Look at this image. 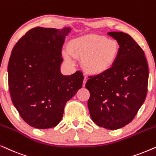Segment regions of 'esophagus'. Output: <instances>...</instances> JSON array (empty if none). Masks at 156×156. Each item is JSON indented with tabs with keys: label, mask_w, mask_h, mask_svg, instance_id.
I'll return each instance as SVG.
<instances>
[{
	"label": "esophagus",
	"mask_w": 156,
	"mask_h": 156,
	"mask_svg": "<svg viewBox=\"0 0 156 156\" xmlns=\"http://www.w3.org/2000/svg\"><path fill=\"white\" fill-rule=\"evenodd\" d=\"M87 80H88V78H86V76L84 77V79H83V86H85V85H86V81Z\"/></svg>",
	"instance_id": "obj_1"
}]
</instances>
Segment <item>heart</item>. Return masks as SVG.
<instances>
[{"label":"heart","mask_w":156,"mask_h":156,"mask_svg":"<svg viewBox=\"0 0 156 156\" xmlns=\"http://www.w3.org/2000/svg\"><path fill=\"white\" fill-rule=\"evenodd\" d=\"M120 45L115 40L101 35L90 34L71 40L62 50L67 63L73 66L76 58H81V66L89 74L98 76L111 69L119 55Z\"/></svg>","instance_id":"1"}]
</instances>
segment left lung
<instances>
[{
  "mask_svg": "<svg viewBox=\"0 0 156 156\" xmlns=\"http://www.w3.org/2000/svg\"><path fill=\"white\" fill-rule=\"evenodd\" d=\"M120 45L114 66L105 73L90 76L88 107L100 127L116 130L132 121L147 95L148 67L144 52L127 33L108 32Z\"/></svg>",
  "mask_w": 156,
  "mask_h": 156,
  "instance_id": "left-lung-1",
  "label": "left lung"
}]
</instances>
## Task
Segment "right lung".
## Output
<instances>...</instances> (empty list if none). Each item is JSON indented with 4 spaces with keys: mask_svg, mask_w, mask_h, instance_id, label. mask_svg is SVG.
I'll use <instances>...</instances> for the list:
<instances>
[{
    "mask_svg": "<svg viewBox=\"0 0 156 156\" xmlns=\"http://www.w3.org/2000/svg\"><path fill=\"white\" fill-rule=\"evenodd\" d=\"M71 28L30 29L13 47L8 66L12 102L28 125L56 126L68 101L81 88L83 75L61 72V50Z\"/></svg>",
    "mask_w": 156,
    "mask_h": 156,
    "instance_id": "obj_1",
    "label": "right lung"
}]
</instances>
